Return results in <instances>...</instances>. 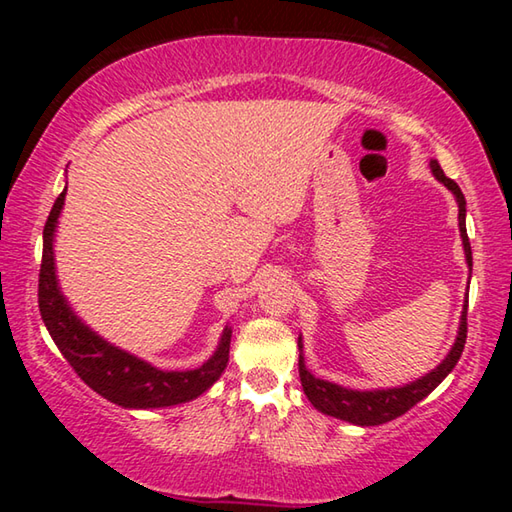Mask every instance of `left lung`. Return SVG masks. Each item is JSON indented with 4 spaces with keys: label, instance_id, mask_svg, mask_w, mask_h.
Masks as SVG:
<instances>
[{
    "label": "left lung",
    "instance_id": "left-lung-1",
    "mask_svg": "<svg viewBox=\"0 0 512 512\" xmlns=\"http://www.w3.org/2000/svg\"><path fill=\"white\" fill-rule=\"evenodd\" d=\"M429 167L433 176H436V180H440V183H443L456 198L458 230H461V239H463L465 262L467 266H472V248L465 230V196L461 192V187H458L452 178L445 176V171L440 169L438 160H431ZM465 339H467V300L461 311V323H458V334L452 350L447 352V357L440 361L436 368L427 372L424 377L409 381V384L404 386L375 388V391H354V388H345V386L334 384V381L311 375L305 366V354H302V348H305V345H302V336H298L300 381H302V388H305L307 400L314 404V409H318L320 413L332 415V418H339L352 424H359V427H377V424L400 418V415L409 411L411 406L424 400V397H427L433 388H436L440 381L454 370V366L463 354Z\"/></svg>",
    "mask_w": 512,
    "mask_h": 512
}]
</instances>
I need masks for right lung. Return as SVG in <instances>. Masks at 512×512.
Segmentation results:
<instances>
[{
  "mask_svg": "<svg viewBox=\"0 0 512 512\" xmlns=\"http://www.w3.org/2000/svg\"><path fill=\"white\" fill-rule=\"evenodd\" d=\"M65 194L67 189L56 198L45 223V232H42L38 305L51 339L63 352L69 366L76 370V375L112 404L124 406V409H162V406L196 400L228 366L232 327L225 325L212 357L194 370H160L149 361L108 343L90 329L63 296L56 275L54 239Z\"/></svg>",
  "mask_w": 512,
  "mask_h": 512,
  "instance_id": "obj_1",
  "label": "right lung"
}]
</instances>
